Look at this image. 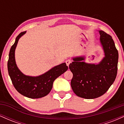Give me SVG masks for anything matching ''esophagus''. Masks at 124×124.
<instances>
[{"instance_id":"obj_1","label":"esophagus","mask_w":124,"mask_h":124,"mask_svg":"<svg viewBox=\"0 0 124 124\" xmlns=\"http://www.w3.org/2000/svg\"><path fill=\"white\" fill-rule=\"evenodd\" d=\"M66 65L68 66H69V65H70V63H71V61L70 60V59H68V60H66Z\"/></svg>"}]
</instances>
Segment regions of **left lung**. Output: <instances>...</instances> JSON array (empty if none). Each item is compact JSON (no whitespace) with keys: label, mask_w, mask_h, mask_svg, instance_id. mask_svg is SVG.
Segmentation results:
<instances>
[{"label":"left lung","mask_w":124,"mask_h":124,"mask_svg":"<svg viewBox=\"0 0 124 124\" xmlns=\"http://www.w3.org/2000/svg\"><path fill=\"white\" fill-rule=\"evenodd\" d=\"M105 57L99 64L83 62L84 57L73 58L69 68L73 73L71 87L78 96L86 99L99 97L109 89L116 79L118 52L111 35L99 31Z\"/></svg>","instance_id":"obj_1"}]
</instances>
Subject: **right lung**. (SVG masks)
Here are the masks:
<instances>
[{"mask_svg": "<svg viewBox=\"0 0 124 124\" xmlns=\"http://www.w3.org/2000/svg\"><path fill=\"white\" fill-rule=\"evenodd\" d=\"M25 32H21L18 35L10 48L8 62V72L13 85L18 93L30 99H38L46 96L51 92L54 80L66 72L68 67L65 63H61L37 77L26 76L21 73L16 63L15 52L18 39Z\"/></svg>", "mask_w": 124, "mask_h": 124, "instance_id": "add662e5", "label": "right lung"}]
</instances>
